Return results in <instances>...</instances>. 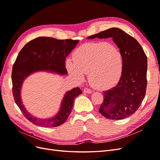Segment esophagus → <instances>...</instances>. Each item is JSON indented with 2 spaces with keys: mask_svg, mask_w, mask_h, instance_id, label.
Segmentation results:
<instances>
[{
  "mask_svg": "<svg viewBox=\"0 0 160 160\" xmlns=\"http://www.w3.org/2000/svg\"><path fill=\"white\" fill-rule=\"evenodd\" d=\"M85 93H91V89L89 88H85L84 89H83Z\"/></svg>",
  "mask_w": 160,
  "mask_h": 160,
  "instance_id": "34e87169",
  "label": "esophagus"
}]
</instances>
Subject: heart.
<instances>
[{
    "label": "heart",
    "instance_id": "b5f03b06",
    "mask_svg": "<svg viewBox=\"0 0 160 160\" xmlns=\"http://www.w3.org/2000/svg\"><path fill=\"white\" fill-rule=\"evenodd\" d=\"M69 74L79 81L89 72L91 85L98 89L108 88L117 82L123 71L121 52L108 42L88 43L73 54V61L66 62Z\"/></svg>",
    "mask_w": 160,
    "mask_h": 160
}]
</instances>
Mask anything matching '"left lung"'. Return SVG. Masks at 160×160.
Returning a JSON list of instances; mask_svg holds the SVG:
<instances>
[{
    "label": "left lung",
    "instance_id": "obj_1",
    "mask_svg": "<svg viewBox=\"0 0 160 160\" xmlns=\"http://www.w3.org/2000/svg\"><path fill=\"white\" fill-rule=\"evenodd\" d=\"M111 38L123 57V71L118 83L103 91L99 111L106 118L123 119L136 111L146 95L148 59L142 47L133 37L118 28H111L88 38Z\"/></svg>",
    "mask_w": 160,
    "mask_h": 160
}]
</instances>
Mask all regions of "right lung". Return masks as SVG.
Instances as JSON below:
<instances>
[{
  "mask_svg": "<svg viewBox=\"0 0 160 160\" xmlns=\"http://www.w3.org/2000/svg\"><path fill=\"white\" fill-rule=\"evenodd\" d=\"M78 40H58L54 38L40 37L28 42L19 52L12 70V95L23 115L38 126L55 128L63 123L70 115L74 99L82 93L79 88L68 91L62 100L61 110L55 117L39 119L28 113L22 104L20 91L22 81L33 72L50 71L59 74L67 73L66 57L78 43Z\"/></svg>",
  "mask_w": 160,
  "mask_h": 160,
  "instance_id": "add662e5",
  "label": "right lung"
}]
</instances>
